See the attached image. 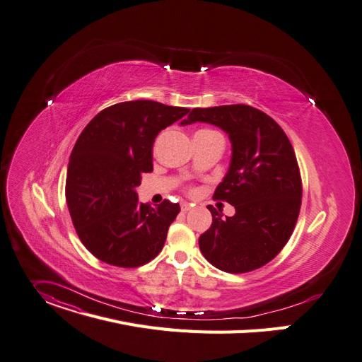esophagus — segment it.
Masks as SVG:
<instances>
[{
  "mask_svg": "<svg viewBox=\"0 0 362 362\" xmlns=\"http://www.w3.org/2000/svg\"><path fill=\"white\" fill-rule=\"evenodd\" d=\"M180 208H182L183 212H187V211L192 209V205H189V204H186V202H182V204H180Z\"/></svg>",
  "mask_w": 362,
  "mask_h": 362,
  "instance_id": "34e87169",
  "label": "esophagus"
}]
</instances>
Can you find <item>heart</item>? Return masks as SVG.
Returning a JSON list of instances; mask_svg holds the SVG:
<instances>
[{"label":"heart","mask_w":362,"mask_h":362,"mask_svg":"<svg viewBox=\"0 0 362 362\" xmlns=\"http://www.w3.org/2000/svg\"><path fill=\"white\" fill-rule=\"evenodd\" d=\"M201 131H212V129H201Z\"/></svg>","instance_id":"b5f03b06"}]
</instances>
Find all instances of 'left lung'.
Wrapping results in <instances>:
<instances>
[{"mask_svg":"<svg viewBox=\"0 0 362 362\" xmlns=\"http://www.w3.org/2000/svg\"><path fill=\"white\" fill-rule=\"evenodd\" d=\"M198 121L219 127L231 140V164L214 198L235 208L223 218L208 206L212 225L199 248L222 272H252L283 250L298 222L302 179L294 150L281 127L250 105L193 108L182 125Z\"/></svg>","mask_w":362,"mask_h":362,"instance_id":"obj_1","label":"left lung"}]
</instances>
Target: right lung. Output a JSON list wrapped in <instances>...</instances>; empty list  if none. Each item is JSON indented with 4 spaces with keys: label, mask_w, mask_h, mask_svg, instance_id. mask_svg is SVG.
Here are the masks:
<instances>
[{
    "label": "right lung",
    "mask_w": 362,
    "mask_h": 362,
    "mask_svg": "<svg viewBox=\"0 0 362 362\" xmlns=\"http://www.w3.org/2000/svg\"><path fill=\"white\" fill-rule=\"evenodd\" d=\"M190 110L156 101L111 105L83 128L69 158L66 201L76 234L107 264L140 267L163 248L180 212L164 199L140 204L136 187L153 172V144L161 129Z\"/></svg>",
    "instance_id": "obj_1"
}]
</instances>
